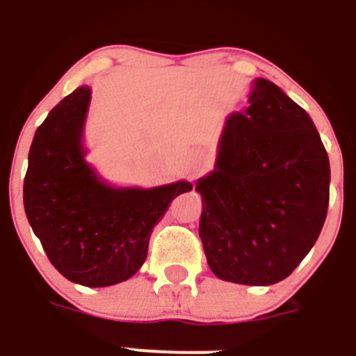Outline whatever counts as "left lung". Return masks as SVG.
Masks as SVG:
<instances>
[{"mask_svg":"<svg viewBox=\"0 0 356 356\" xmlns=\"http://www.w3.org/2000/svg\"><path fill=\"white\" fill-rule=\"evenodd\" d=\"M245 113L229 115L214 170L198 179V223L218 278L271 286L318 241L330 200V161L302 106L255 79Z\"/></svg>","mask_w":356,"mask_h":356,"instance_id":"1","label":"left lung"}]
</instances>
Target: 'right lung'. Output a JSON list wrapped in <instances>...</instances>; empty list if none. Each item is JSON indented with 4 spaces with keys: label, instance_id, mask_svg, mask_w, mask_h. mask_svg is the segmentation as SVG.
<instances>
[{
    "label": "right lung",
    "instance_id": "1",
    "mask_svg": "<svg viewBox=\"0 0 356 356\" xmlns=\"http://www.w3.org/2000/svg\"><path fill=\"white\" fill-rule=\"evenodd\" d=\"M88 102L90 88L79 86L35 131L22 198L51 264L79 286L106 287L142 268L156 223L193 186L177 181L140 190L102 182L81 143Z\"/></svg>",
    "mask_w": 356,
    "mask_h": 356
}]
</instances>
